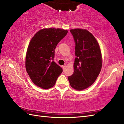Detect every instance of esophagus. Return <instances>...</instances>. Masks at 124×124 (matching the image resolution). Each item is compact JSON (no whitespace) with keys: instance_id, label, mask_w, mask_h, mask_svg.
<instances>
[{"instance_id":"obj_1","label":"esophagus","mask_w":124,"mask_h":124,"mask_svg":"<svg viewBox=\"0 0 124 124\" xmlns=\"http://www.w3.org/2000/svg\"><path fill=\"white\" fill-rule=\"evenodd\" d=\"M62 68H63V71H64L65 69V68H66V67H65V65H63Z\"/></svg>"}]
</instances>
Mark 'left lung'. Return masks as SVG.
Instances as JSON below:
<instances>
[{"mask_svg": "<svg viewBox=\"0 0 124 124\" xmlns=\"http://www.w3.org/2000/svg\"><path fill=\"white\" fill-rule=\"evenodd\" d=\"M74 38L76 57L73 73L68 77L71 87L82 91L91 86L98 77L102 65L101 49L96 38L87 30H70Z\"/></svg>", "mask_w": 124, "mask_h": 124, "instance_id": "8db88e82", "label": "left lung"}]
</instances>
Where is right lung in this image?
Wrapping results in <instances>:
<instances>
[{
    "label": "right lung",
    "instance_id": "1",
    "mask_svg": "<svg viewBox=\"0 0 124 124\" xmlns=\"http://www.w3.org/2000/svg\"><path fill=\"white\" fill-rule=\"evenodd\" d=\"M68 30L43 29L31 38L25 56V68L32 82L45 89L53 87L62 69L53 61L55 49Z\"/></svg>",
    "mask_w": 124,
    "mask_h": 124
}]
</instances>
